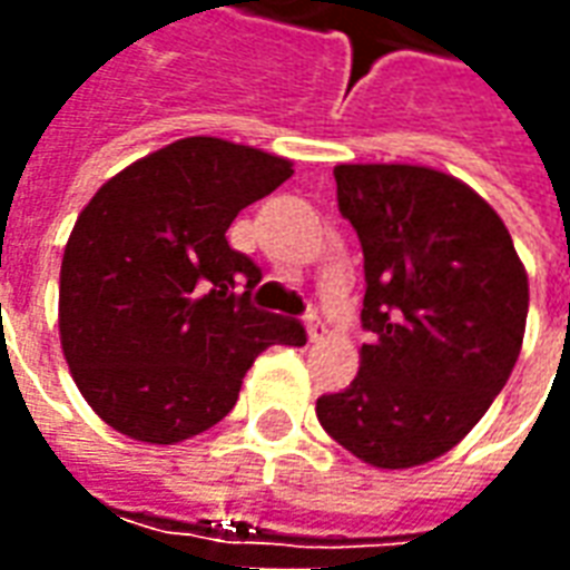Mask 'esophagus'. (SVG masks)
Wrapping results in <instances>:
<instances>
[{
	"mask_svg": "<svg viewBox=\"0 0 570 570\" xmlns=\"http://www.w3.org/2000/svg\"><path fill=\"white\" fill-rule=\"evenodd\" d=\"M305 333H308L311 342H323V338H326V333H330V330H326V323H323L321 317H317V314L311 311L308 321H305Z\"/></svg>",
	"mask_w": 570,
	"mask_h": 570,
	"instance_id": "34e87169",
	"label": "esophagus"
}]
</instances>
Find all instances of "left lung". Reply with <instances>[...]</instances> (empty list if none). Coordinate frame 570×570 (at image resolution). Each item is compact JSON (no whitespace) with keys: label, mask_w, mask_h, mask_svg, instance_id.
<instances>
[{"label":"left lung","mask_w":570,"mask_h":570,"mask_svg":"<svg viewBox=\"0 0 570 570\" xmlns=\"http://www.w3.org/2000/svg\"><path fill=\"white\" fill-rule=\"evenodd\" d=\"M338 210L366 272L360 372L317 400L323 430L363 464L406 470L464 440L510 379L528 274L485 198L421 164H338Z\"/></svg>","instance_id":"8db88e82"}]
</instances>
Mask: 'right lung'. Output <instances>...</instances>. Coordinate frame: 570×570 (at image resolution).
Here are the masks:
<instances>
[{
	"instance_id": "add662e5",
	"label": "right lung",
	"mask_w": 570,
	"mask_h": 570,
	"mask_svg": "<svg viewBox=\"0 0 570 570\" xmlns=\"http://www.w3.org/2000/svg\"><path fill=\"white\" fill-rule=\"evenodd\" d=\"M289 176L281 155L186 137L106 179L79 213L60 265V347L109 428L151 445L198 436L235 409L265 347L305 345L302 323L249 305L262 272L225 240Z\"/></svg>"
}]
</instances>
